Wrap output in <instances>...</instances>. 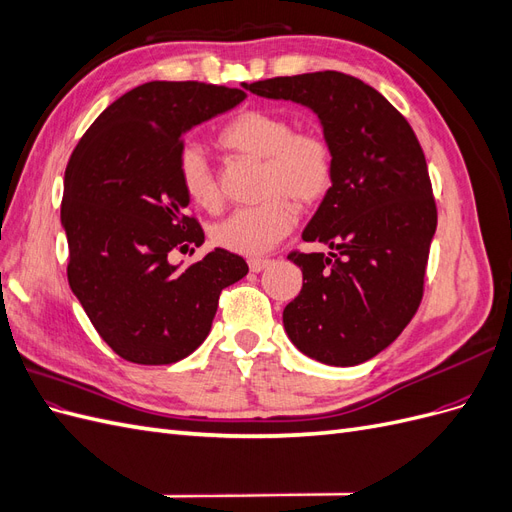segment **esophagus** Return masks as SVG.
<instances>
[{"label":"esophagus","mask_w":512,"mask_h":512,"mask_svg":"<svg viewBox=\"0 0 512 512\" xmlns=\"http://www.w3.org/2000/svg\"><path fill=\"white\" fill-rule=\"evenodd\" d=\"M247 265H250V271L260 273L271 265V260L269 258H250V260H247Z\"/></svg>","instance_id":"obj_1"}]
</instances>
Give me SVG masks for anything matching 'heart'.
Segmentation results:
<instances>
[{
  "label": "heart",
  "instance_id": "1",
  "mask_svg": "<svg viewBox=\"0 0 512 512\" xmlns=\"http://www.w3.org/2000/svg\"><path fill=\"white\" fill-rule=\"evenodd\" d=\"M222 147L262 160L258 192L260 205L232 211L211 228V237L224 250L260 256L282 241L297 224L299 207H312L329 194L335 179L333 149L316 132H294V123L275 111L247 108L232 117L220 132ZM179 183L190 203L218 211L222 194L203 147L185 145L179 156Z\"/></svg>",
  "mask_w": 512,
  "mask_h": 512
}]
</instances>
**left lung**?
I'll list each match as a JSON object with an SVG mask.
<instances>
[{
	"instance_id": "1",
	"label": "left lung",
	"mask_w": 512,
	"mask_h": 512,
	"mask_svg": "<svg viewBox=\"0 0 512 512\" xmlns=\"http://www.w3.org/2000/svg\"><path fill=\"white\" fill-rule=\"evenodd\" d=\"M243 89L307 106L333 149V185L303 230V241L331 252L288 256L303 271L299 297L284 309L290 342L324 365L374 359L423 297L438 224L423 149L406 117L354 76L324 70Z\"/></svg>"
}]
</instances>
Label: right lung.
Instances as JSON below:
<instances>
[{
  "instance_id": "1",
  "label": "right lung",
  "mask_w": 512,
  "mask_h": 512,
  "mask_svg": "<svg viewBox=\"0 0 512 512\" xmlns=\"http://www.w3.org/2000/svg\"><path fill=\"white\" fill-rule=\"evenodd\" d=\"M245 100L241 89L151 81L91 123L66 168L61 226L68 282L104 342L138 365H170L205 342L220 292L247 275L215 247L179 269L173 250L203 245L179 183L183 134Z\"/></svg>"
}]
</instances>
